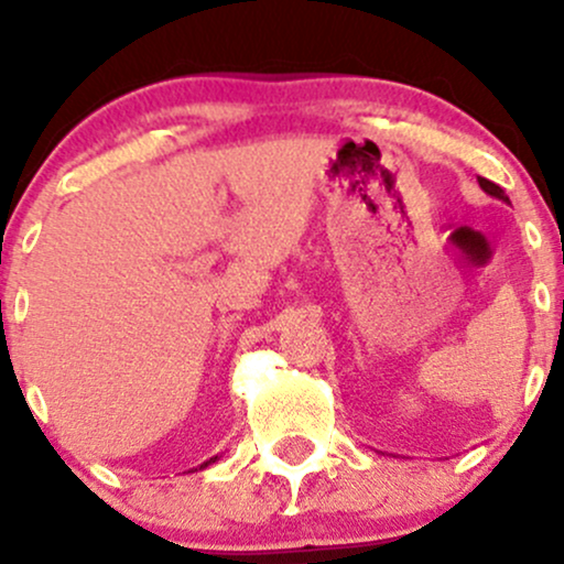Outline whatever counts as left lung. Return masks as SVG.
I'll return each instance as SVG.
<instances>
[{
    "instance_id": "left-lung-1",
    "label": "left lung",
    "mask_w": 564,
    "mask_h": 564,
    "mask_svg": "<svg viewBox=\"0 0 564 564\" xmlns=\"http://www.w3.org/2000/svg\"><path fill=\"white\" fill-rule=\"evenodd\" d=\"M477 183H480V187L485 193H488V196H494L498 200H507V204H509V196L503 193V187H498L496 183H490V180H485V177H477Z\"/></svg>"
}]
</instances>
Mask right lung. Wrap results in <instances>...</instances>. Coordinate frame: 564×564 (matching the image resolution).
Listing matches in <instances>:
<instances>
[{
  "label": "right lung",
  "mask_w": 564,
  "mask_h": 564,
  "mask_svg": "<svg viewBox=\"0 0 564 564\" xmlns=\"http://www.w3.org/2000/svg\"><path fill=\"white\" fill-rule=\"evenodd\" d=\"M212 462H217V456H215V458H209V462H204V464H200V469H206V467H209Z\"/></svg>",
  "instance_id": "obj_1"
}]
</instances>
